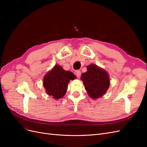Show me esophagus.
I'll return each instance as SVG.
<instances>
[{"instance_id":"1","label":"esophagus","mask_w":147,"mask_h":147,"mask_svg":"<svg viewBox=\"0 0 147 147\" xmlns=\"http://www.w3.org/2000/svg\"><path fill=\"white\" fill-rule=\"evenodd\" d=\"M75 74L78 77H80V75H81V71L80 70H75Z\"/></svg>"}]
</instances>
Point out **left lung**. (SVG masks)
Listing matches in <instances>:
<instances>
[{"mask_svg": "<svg viewBox=\"0 0 147 147\" xmlns=\"http://www.w3.org/2000/svg\"><path fill=\"white\" fill-rule=\"evenodd\" d=\"M81 79L88 95L94 99L103 96L110 85L108 74L94 64L87 66V71L82 74Z\"/></svg>", "mask_w": 147, "mask_h": 147, "instance_id": "left-lung-1", "label": "left lung"}]
</instances>
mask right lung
<instances>
[{
	"mask_svg": "<svg viewBox=\"0 0 147 147\" xmlns=\"http://www.w3.org/2000/svg\"><path fill=\"white\" fill-rule=\"evenodd\" d=\"M75 78L72 72L65 71L61 66L56 65L44 77L43 86L48 95L58 99L65 95L68 83L70 80Z\"/></svg>",
	"mask_w": 147,
	"mask_h": 147,
	"instance_id": "obj_1",
	"label": "right lung"
}]
</instances>
